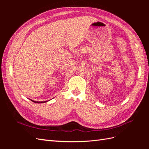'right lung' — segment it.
<instances>
[{"label":"right lung","mask_w":149,"mask_h":149,"mask_svg":"<svg viewBox=\"0 0 149 149\" xmlns=\"http://www.w3.org/2000/svg\"><path fill=\"white\" fill-rule=\"evenodd\" d=\"M34 102H36V103H43V102H47V101H44V102H38V101H33Z\"/></svg>","instance_id":"right-lung-1"}]
</instances>
